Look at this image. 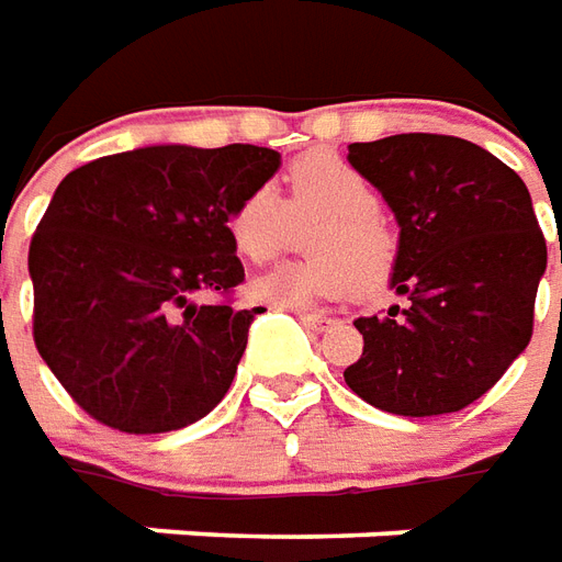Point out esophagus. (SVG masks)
Listing matches in <instances>:
<instances>
[{"mask_svg":"<svg viewBox=\"0 0 562 562\" xmlns=\"http://www.w3.org/2000/svg\"><path fill=\"white\" fill-rule=\"evenodd\" d=\"M302 326H308L312 333H324L333 326V317H326V314H312V312H300Z\"/></svg>","mask_w":562,"mask_h":562,"instance_id":"obj_1","label":"esophagus"}]
</instances>
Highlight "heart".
Masks as SVG:
<instances>
[{"mask_svg": "<svg viewBox=\"0 0 562 562\" xmlns=\"http://www.w3.org/2000/svg\"><path fill=\"white\" fill-rule=\"evenodd\" d=\"M288 202L272 184H260L229 211V238L241 257L266 262L288 248L296 224H312L308 250L317 257L281 262L260 274L250 293L278 308H308L341 300L353 288L375 293L396 262V236L384 224L381 199L357 166L336 154H305L290 166Z\"/></svg>", "mask_w": 562, "mask_h": 562, "instance_id": "obj_1", "label": "heart"}]
</instances>
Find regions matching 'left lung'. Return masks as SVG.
I'll return each mask as SVG.
<instances>
[{"mask_svg": "<svg viewBox=\"0 0 562 562\" xmlns=\"http://www.w3.org/2000/svg\"><path fill=\"white\" fill-rule=\"evenodd\" d=\"M400 224L387 317H357L348 387L381 412L432 417L484 396L532 336L548 266L527 184L465 138L402 133L348 145ZM562 260V248H560Z\"/></svg>", "mask_w": 562, "mask_h": 562, "instance_id": "left-lung-1", "label": "left lung"}]
</instances>
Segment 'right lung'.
I'll return each mask as SVG.
<instances>
[{
    "mask_svg": "<svg viewBox=\"0 0 562 562\" xmlns=\"http://www.w3.org/2000/svg\"><path fill=\"white\" fill-rule=\"evenodd\" d=\"M278 169L272 147L147 145L59 181L30 245L33 336L87 415L147 436L224 400L260 308L193 296L245 281L226 221Z\"/></svg>",
    "mask_w": 562,
    "mask_h": 562,
    "instance_id": "right-lung-1",
    "label": "right lung"
}]
</instances>
